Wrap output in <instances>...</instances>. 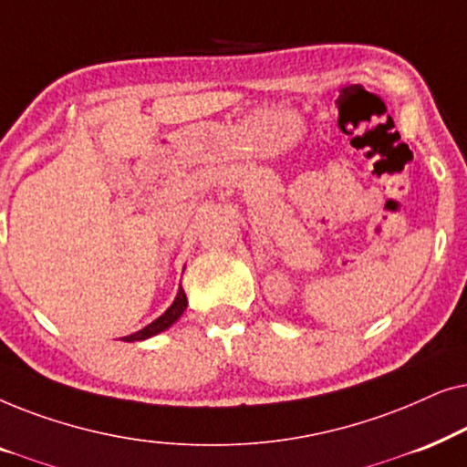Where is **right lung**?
<instances>
[{
    "mask_svg": "<svg viewBox=\"0 0 467 467\" xmlns=\"http://www.w3.org/2000/svg\"><path fill=\"white\" fill-rule=\"evenodd\" d=\"M184 310H187V296H184V291H182V286H181V289H178V293H176V299H174V302H171L170 308L165 310L161 317L155 318V321H152L150 325H146L144 329L136 331V334L125 336L123 340L125 342H136V340H146V337H152V336L161 334V331L170 329L171 325H174L178 318L182 317Z\"/></svg>",
    "mask_w": 467,
    "mask_h": 467,
    "instance_id": "right-lung-1",
    "label": "right lung"
}]
</instances>
